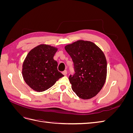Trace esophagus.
Wrapping results in <instances>:
<instances>
[{
	"mask_svg": "<svg viewBox=\"0 0 133 133\" xmlns=\"http://www.w3.org/2000/svg\"><path fill=\"white\" fill-rule=\"evenodd\" d=\"M67 71L66 70H64V71H63V72H62V74L64 75H66V74H67Z\"/></svg>",
	"mask_w": 133,
	"mask_h": 133,
	"instance_id": "34e87169",
	"label": "esophagus"
}]
</instances>
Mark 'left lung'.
<instances>
[{"mask_svg": "<svg viewBox=\"0 0 133 133\" xmlns=\"http://www.w3.org/2000/svg\"><path fill=\"white\" fill-rule=\"evenodd\" d=\"M74 63L75 74L69 77L73 91L80 98H93L105 84L107 62L103 51L89 41L80 40L65 46Z\"/></svg>", "mask_w": 133, "mask_h": 133, "instance_id": "1", "label": "left lung"}]
</instances>
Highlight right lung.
<instances>
[{"instance_id": "add662e5", "label": "right lung", "mask_w": 133, "mask_h": 133, "mask_svg": "<svg viewBox=\"0 0 133 133\" xmlns=\"http://www.w3.org/2000/svg\"><path fill=\"white\" fill-rule=\"evenodd\" d=\"M58 48L41 44L31 49L23 64L22 74L32 89L44 91L53 86L64 75L58 70V63L53 59Z\"/></svg>"}]
</instances>
